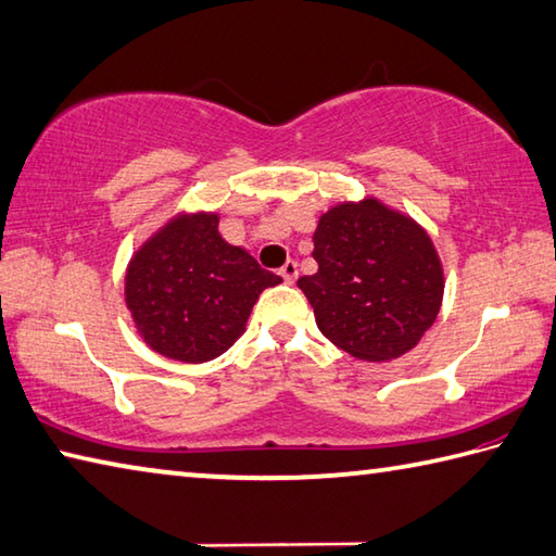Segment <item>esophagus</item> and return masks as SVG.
Here are the masks:
<instances>
[{"instance_id":"34e87169","label":"esophagus","mask_w":556,"mask_h":556,"mask_svg":"<svg viewBox=\"0 0 556 556\" xmlns=\"http://www.w3.org/2000/svg\"><path fill=\"white\" fill-rule=\"evenodd\" d=\"M280 278L286 280L288 286H292V282L298 280V264H295V261H288V264L280 268Z\"/></svg>"}]
</instances>
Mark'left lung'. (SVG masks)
Wrapping results in <instances>:
<instances>
[{"label": "left lung", "instance_id": "1", "mask_svg": "<svg viewBox=\"0 0 556 556\" xmlns=\"http://www.w3.org/2000/svg\"><path fill=\"white\" fill-rule=\"evenodd\" d=\"M314 276H302L319 331L368 363L402 358L443 305L445 276L431 235L380 198L341 201L314 229Z\"/></svg>", "mask_w": 556, "mask_h": 556}]
</instances>
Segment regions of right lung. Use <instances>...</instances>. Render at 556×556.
<instances>
[{"mask_svg": "<svg viewBox=\"0 0 556 556\" xmlns=\"http://www.w3.org/2000/svg\"><path fill=\"white\" fill-rule=\"evenodd\" d=\"M217 225V213L179 211L125 268L135 329L169 361L198 365L223 355L244 333L261 292L282 282L244 247L225 242Z\"/></svg>", "mask_w": 556, "mask_h": 556, "instance_id": "obj_1", "label": "right lung"}]
</instances>
